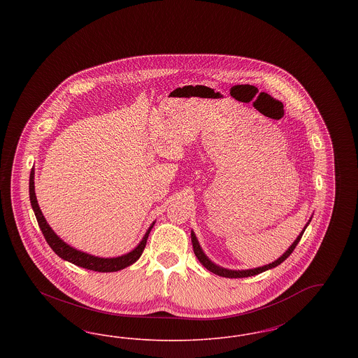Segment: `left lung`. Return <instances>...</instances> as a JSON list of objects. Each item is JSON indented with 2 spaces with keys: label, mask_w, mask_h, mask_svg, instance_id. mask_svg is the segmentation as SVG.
I'll return each mask as SVG.
<instances>
[{
  "label": "left lung",
  "mask_w": 358,
  "mask_h": 358,
  "mask_svg": "<svg viewBox=\"0 0 358 358\" xmlns=\"http://www.w3.org/2000/svg\"><path fill=\"white\" fill-rule=\"evenodd\" d=\"M311 219H313V216L310 217V220H308V222L305 225L303 231L298 235V238L294 240V243L289 245V250H287L283 255L280 256V257H278L276 260H273V263L266 264V266H262V267L250 268V270H228V268H224L222 266H217L216 263H213L208 256L205 255V252L203 251V248H201L199 240L196 238L194 232L192 231V232H190V238H192V244H193V251H194L196 257L200 260V263L204 266L206 270H209L210 273H216V275H219V276H224V278H248V276H254V275H257V273H264V271H267V270L275 268V267L279 266L282 262H285V260L291 255V252L294 251V248L296 247V244L299 243V240L302 238V235H303L307 225L311 222Z\"/></svg>",
  "instance_id": "8db88e82"
}]
</instances>
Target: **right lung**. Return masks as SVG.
Wrapping results in <instances>:
<instances>
[{"label": "right lung", "mask_w": 358, "mask_h": 358, "mask_svg": "<svg viewBox=\"0 0 358 358\" xmlns=\"http://www.w3.org/2000/svg\"><path fill=\"white\" fill-rule=\"evenodd\" d=\"M29 199H31V205H32V209H34V216L37 219L38 222V227L44 235V238L47 240V243L50 244L53 252L59 257L67 260L69 263L75 264V266H79V267H83L87 270H91V271H98V273H115V271H120L123 270L129 266H131L133 263H136V260L141 257L145 247H146V241L149 238V234L153 228L155 222H152V225L148 228L146 234L143 235L142 240L138 243L136 248L124 255L117 256V257H101V256L91 255V254H87L83 251H79L73 247H71L69 244H67L63 238H60V236H57L55 234V231L50 227V224L45 220L38 203H37V199H36V193H34V168H32L31 171V176H29Z\"/></svg>", "instance_id": "1"}]
</instances>
